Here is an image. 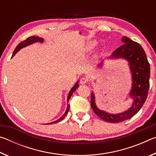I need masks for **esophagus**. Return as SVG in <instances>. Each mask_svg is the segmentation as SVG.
Returning <instances> with one entry per match:
<instances>
[{"label": "esophagus", "instance_id": "34e87169", "mask_svg": "<svg viewBox=\"0 0 156 156\" xmlns=\"http://www.w3.org/2000/svg\"><path fill=\"white\" fill-rule=\"evenodd\" d=\"M88 82V78L87 77H82L80 80V83L82 84H86Z\"/></svg>", "mask_w": 156, "mask_h": 156}]
</instances>
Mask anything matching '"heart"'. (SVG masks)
I'll return each instance as SVG.
<instances>
[{
    "label": "heart",
    "instance_id": "obj_1",
    "mask_svg": "<svg viewBox=\"0 0 156 156\" xmlns=\"http://www.w3.org/2000/svg\"><path fill=\"white\" fill-rule=\"evenodd\" d=\"M88 46H89V48L90 49L94 48V47L96 46V43H95V42H91V43H89Z\"/></svg>",
    "mask_w": 156,
    "mask_h": 156
}]
</instances>
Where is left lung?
Instances as JSON below:
<instances>
[{"label":"left lung","mask_w":156,"mask_h":156,"mask_svg":"<svg viewBox=\"0 0 156 156\" xmlns=\"http://www.w3.org/2000/svg\"><path fill=\"white\" fill-rule=\"evenodd\" d=\"M122 45L116 49L109 58H122L129 62L132 76V87L129 96L133 100L131 107L122 113H109L97 107L94 92L91 94L92 109L98 117L108 122H120L133 117L146 101L149 89L150 65L143 48L139 43L126 36L122 37ZM102 62L98 64V67H102Z\"/></svg>","instance_id":"obj_1"}]
</instances>
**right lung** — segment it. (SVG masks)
I'll return each instance as SVG.
<instances>
[{
    "label": "right lung",
    "mask_w": 156,
    "mask_h": 156,
    "mask_svg": "<svg viewBox=\"0 0 156 156\" xmlns=\"http://www.w3.org/2000/svg\"><path fill=\"white\" fill-rule=\"evenodd\" d=\"M43 41H44L43 38H39V37H38V36H31V37H29V38H27V39H26V40L22 41V42H21V43H20L19 44H18L17 47H16V49H14V53H13L12 58L13 56H14V55H15L16 54V53H17L18 51H19L20 49L23 48V47L30 45V44H33V43H37V42H40V43H43ZM78 83H79V81L76 82V83L74 84V86H73V87L72 88V89H71V90H70L69 93V95H68V97H67V102H69V100L70 98L72 97V94H73V92H74V91L76 90V89H77V88L78 87H79V84H78ZM69 110V105H67V109H66V112H65L64 114H63V115L61 116V117H60V118H59V119H58V120H56V121H54V122H52L47 123V125H49H49H51V124L57 123V122H60V121H61V120L63 119V118H64L65 117V115H67V113H68Z\"/></svg>",
    "instance_id": "1"
}]
</instances>
